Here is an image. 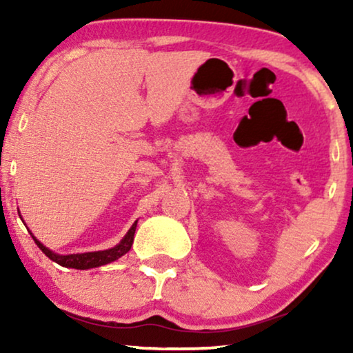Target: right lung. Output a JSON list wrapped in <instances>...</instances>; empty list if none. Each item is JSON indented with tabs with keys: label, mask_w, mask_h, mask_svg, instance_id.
<instances>
[{
	"label": "right lung",
	"mask_w": 353,
	"mask_h": 353,
	"mask_svg": "<svg viewBox=\"0 0 353 353\" xmlns=\"http://www.w3.org/2000/svg\"><path fill=\"white\" fill-rule=\"evenodd\" d=\"M22 219V216H21ZM137 225L138 220L132 225V228L127 231V234L123 236L122 241L114 248L105 249V250H94V252H83V254H56L52 252L51 249H48L46 245H43L40 241H38L33 233L30 231L33 241H35L38 248L41 249V252L46 255L48 259H51L52 262L59 263L61 267L65 268H75V270H90V268H96V267H103V265H108L110 262H115L119 260L122 255H125L132 248L133 244V238H134V231H137Z\"/></svg>",
	"instance_id": "1"
}]
</instances>
